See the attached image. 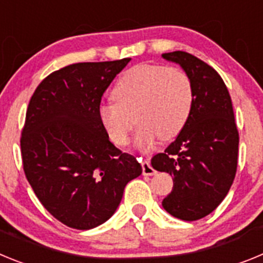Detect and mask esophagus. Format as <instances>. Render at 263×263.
Masks as SVG:
<instances>
[{
  "instance_id": "34e87169",
  "label": "esophagus",
  "mask_w": 263,
  "mask_h": 263,
  "mask_svg": "<svg viewBox=\"0 0 263 263\" xmlns=\"http://www.w3.org/2000/svg\"><path fill=\"white\" fill-rule=\"evenodd\" d=\"M142 174L146 176H152L155 174V170L153 168L148 160H142Z\"/></svg>"
}]
</instances>
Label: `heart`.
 Segmentation results:
<instances>
[{
    "label": "heart",
    "instance_id": "obj_1",
    "mask_svg": "<svg viewBox=\"0 0 263 263\" xmlns=\"http://www.w3.org/2000/svg\"><path fill=\"white\" fill-rule=\"evenodd\" d=\"M111 100L115 104L99 109L100 124L109 139L120 147L126 146L136 122V145L148 148L158 137L171 141L184 129L194 105V87L180 68L137 64L118 79Z\"/></svg>",
    "mask_w": 263,
    "mask_h": 263
}]
</instances>
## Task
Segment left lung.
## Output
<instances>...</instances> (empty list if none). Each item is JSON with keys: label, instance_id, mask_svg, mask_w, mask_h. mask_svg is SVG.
<instances>
[{"label": "left lung", "instance_id": "obj_1", "mask_svg": "<svg viewBox=\"0 0 263 263\" xmlns=\"http://www.w3.org/2000/svg\"><path fill=\"white\" fill-rule=\"evenodd\" d=\"M182 66L194 87V105L184 129L164 153L152 158L157 171L174 176L164 210L184 221L210 215L224 200L237 171L238 130L231 95L221 76L184 51L163 53Z\"/></svg>", "mask_w": 263, "mask_h": 263}]
</instances>
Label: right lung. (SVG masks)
<instances>
[{"mask_svg": "<svg viewBox=\"0 0 263 263\" xmlns=\"http://www.w3.org/2000/svg\"><path fill=\"white\" fill-rule=\"evenodd\" d=\"M130 60L67 66L43 79L30 99L21 134L23 171L42 205L73 229L110 218L125 185L142 174L99 120L104 92Z\"/></svg>", "mask_w": 263, "mask_h": 263, "instance_id": "add662e5", "label": "right lung"}]
</instances>
